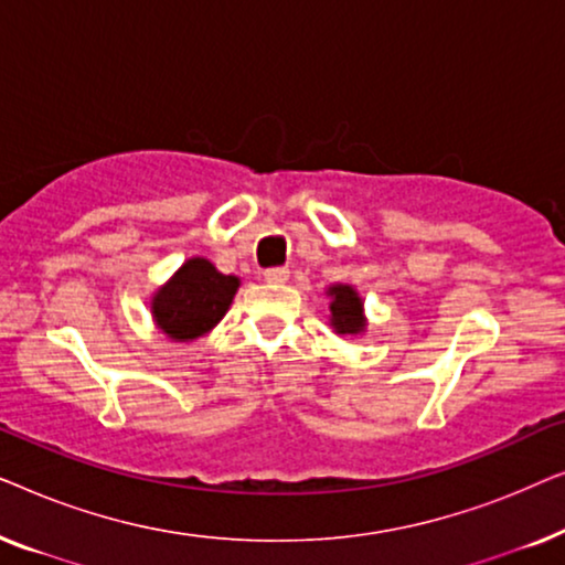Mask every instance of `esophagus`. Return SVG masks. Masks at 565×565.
<instances>
[{
    "mask_svg": "<svg viewBox=\"0 0 565 565\" xmlns=\"http://www.w3.org/2000/svg\"><path fill=\"white\" fill-rule=\"evenodd\" d=\"M288 277H290V269L288 267H269V269H265V280L267 282L280 285V282H288Z\"/></svg>",
    "mask_w": 565,
    "mask_h": 565,
    "instance_id": "esophagus-1",
    "label": "esophagus"
}]
</instances>
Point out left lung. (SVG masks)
Instances as JSON below:
<instances>
[{
  "instance_id": "8db88e82",
  "label": "left lung",
  "mask_w": 565,
  "mask_h": 565,
  "mask_svg": "<svg viewBox=\"0 0 565 565\" xmlns=\"http://www.w3.org/2000/svg\"><path fill=\"white\" fill-rule=\"evenodd\" d=\"M327 296L331 298L329 311H331V327H334L337 334H362L367 327L365 313H362V298L358 296V290L352 285H331L327 290Z\"/></svg>"
}]
</instances>
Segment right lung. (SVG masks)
Masks as SVG:
<instances>
[{
  "mask_svg": "<svg viewBox=\"0 0 565 565\" xmlns=\"http://www.w3.org/2000/svg\"><path fill=\"white\" fill-rule=\"evenodd\" d=\"M236 290L238 277L218 273L203 257H192L153 292V321L174 342H192L226 316Z\"/></svg>",
  "mask_w": 565,
  "mask_h": 565,
  "instance_id": "right-lung-1",
  "label": "right lung"
}]
</instances>
